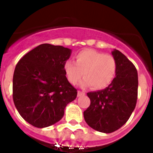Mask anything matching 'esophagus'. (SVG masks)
<instances>
[{"mask_svg": "<svg viewBox=\"0 0 153 153\" xmlns=\"http://www.w3.org/2000/svg\"><path fill=\"white\" fill-rule=\"evenodd\" d=\"M85 95V93L84 92H81V91H78V97H81Z\"/></svg>", "mask_w": 153, "mask_h": 153, "instance_id": "1", "label": "esophagus"}]
</instances>
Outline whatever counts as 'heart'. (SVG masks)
Returning a JSON list of instances; mask_svg holds the SVG:
<instances>
[{
    "mask_svg": "<svg viewBox=\"0 0 153 153\" xmlns=\"http://www.w3.org/2000/svg\"><path fill=\"white\" fill-rule=\"evenodd\" d=\"M117 71V63L112 56L106 55L93 49L79 51L75 61L67 60L64 65V72L71 84H76L83 75L80 85L93 87L100 90L111 83Z\"/></svg>",
    "mask_w": 153,
    "mask_h": 153,
    "instance_id": "heart-1",
    "label": "heart"
}]
</instances>
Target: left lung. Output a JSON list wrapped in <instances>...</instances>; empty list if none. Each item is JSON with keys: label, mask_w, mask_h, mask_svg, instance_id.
<instances>
[{"label": "left lung", "mask_w": 153, "mask_h": 153, "mask_svg": "<svg viewBox=\"0 0 153 153\" xmlns=\"http://www.w3.org/2000/svg\"><path fill=\"white\" fill-rule=\"evenodd\" d=\"M117 71L111 83L105 89L87 93L91 104L84 111L88 125L97 131L110 134L127 122L136 106L138 97V72L124 54L114 49Z\"/></svg>", "instance_id": "left-lung-1"}]
</instances>
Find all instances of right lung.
<instances>
[{
    "instance_id": "obj_1",
    "label": "right lung",
    "mask_w": 153,
    "mask_h": 153,
    "mask_svg": "<svg viewBox=\"0 0 153 153\" xmlns=\"http://www.w3.org/2000/svg\"><path fill=\"white\" fill-rule=\"evenodd\" d=\"M72 50L62 46L41 44L22 57L13 76V100L22 118L37 128L56 124L65 108L76 98L67 79L64 65Z\"/></svg>"
}]
</instances>
